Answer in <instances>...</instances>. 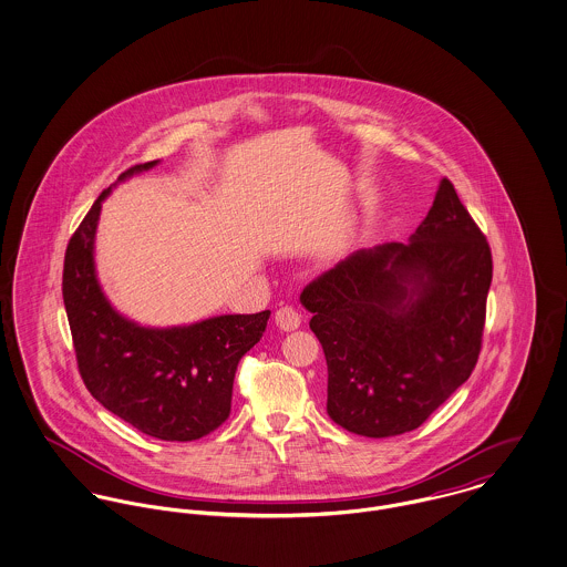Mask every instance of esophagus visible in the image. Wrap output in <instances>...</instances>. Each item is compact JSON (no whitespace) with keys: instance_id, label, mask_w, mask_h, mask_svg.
Listing matches in <instances>:
<instances>
[{"instance_id":"obj_1","label":"esophagus","mask_w":567,"mask_h":567,"mask_svg":"<svg viewBox=\"0 0 567 567\" xmlns=\"http://www.w3.org/2000/svg\"><path fill=\"white\" fill-rule=\"evenodd\" d=\"M275 324H277L281 331H295V329L301 327V313H299L295 307H290V305L279 307V309L275 311Z\"/></svg>"}]
</instances>
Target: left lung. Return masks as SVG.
Segmentation results:
<instances>
[{
    "label": "left lung",
    "mask_w": 567,
    "mask_h": 567,
    "mask_svg": "<svg viewBox=\"0 0 567 567\" xmlns=\"http://www.w3.org/2000/svg\"><path fill=\"white\" fill-rule=\"evenodd\" d=\"M491 281V245L443 178L409 243L361 249L305 286L329 416L370 439L419 427L475 370Z\"/></svg>",
    "instance_id": "obj_1"
}]
</instances>
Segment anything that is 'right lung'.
Returning <instances> with one entry per match:
<instances>
[{"label":"right lung","instance_id":"right-lung-1","mask_svg":"<svg viewBox=\"0 0 567 567\" xmlns=\"http://www.w3.org/2000/svg\"><path fill=\"white\" fill-rule=\"evenodd\" d=\"M154 165H135L120 181ZM110 190L92 204L64 256L62 295L79 374L92 398L140 432L161 441H197L229 416L238 361L262 338L270 311L172 329L140 327L120 316L94 268V234Z\"/></svg>","mask_w":567,"mask_h":567}]
</instances>
